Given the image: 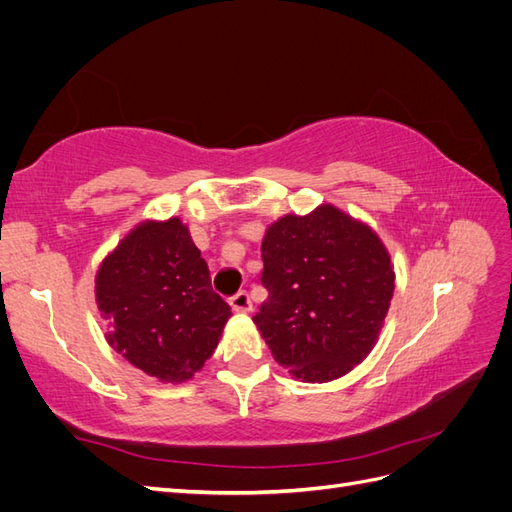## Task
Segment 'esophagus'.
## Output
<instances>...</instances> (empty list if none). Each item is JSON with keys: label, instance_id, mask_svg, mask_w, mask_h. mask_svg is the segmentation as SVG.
I'll return each mask as SVG.
<instances>
[{"label": "esophagus", "instance_id": "1", "mask_svg": "<svg viewBox=\"0 0 512 512\" xmlns=\"http://www.w3.org/2000/svg\"><path fill=\"white\" fill-rule=\"evenodd\" d=\"M230 307L235 309V312H250V309H252L250 294H247L245 290L237 292L235 297H230Z\"/></svg>", "mask_w": 512, "mask_h": 512}]
</instances>
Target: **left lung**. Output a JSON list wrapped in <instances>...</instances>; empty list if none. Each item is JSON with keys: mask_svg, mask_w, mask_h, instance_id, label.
I'll list each match as a JSON object with an SVG mask.
<instances>
[{"mask_svg": "<svg viewBox=\"0 0 512 512\" xmlns=\"http://www.w3.org/2000/svg\"><path fill=\"white\" fill-rule=\"evenodd\" d=\"M254 316L273 359L303 382H329L374 348L393 299L391 256L367 224L333 205L284 215L262 239Z\"/></svg>", "mask_w": 512, "mask_h": 512, "instance_id": "1", "label": "left lung"}]
</instances>
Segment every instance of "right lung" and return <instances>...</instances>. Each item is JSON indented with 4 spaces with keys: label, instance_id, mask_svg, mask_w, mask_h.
I'll return each instance as SVG.
<instances>
[{
    "label": "right lung",
    "instance_id": "add662e5",
    "mask_svg": "<svg viewBox=\"0 0 512 512\" xmlns=\"http://www.w3.org/2000/svg\"><path fill=\"white\" fill-rule=\"evenodd\" d=\"M96 301L111 329L108 344L162 382H185L200 371L232 316L179 218L128 232L102 260Z\"/></svg>",
    "mask_w": 512,
    "mask_h": 512
}]
</instances>
